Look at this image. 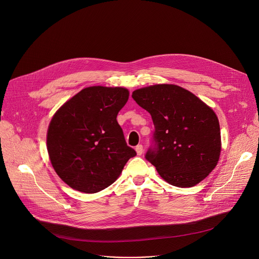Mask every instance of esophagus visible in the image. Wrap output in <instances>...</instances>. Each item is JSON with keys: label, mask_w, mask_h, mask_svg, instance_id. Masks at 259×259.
<instances>
[{"label": "esophagus", "mask_w": 259, "mask_h": 259, "mask_svg": "<svg viewBox=\"0 0 259 259\" xmlns=\"http://www.w3.org/2000/svg\"><path fill=\"white\" fill-rule=\"evenodd\" d=\"M135 151H136L137 155L140 156V155L142 154V152H143V146H142L141 144H138V145L135 147Z\"/></svg>", "instance_id": "34e87169"}]
</instances>
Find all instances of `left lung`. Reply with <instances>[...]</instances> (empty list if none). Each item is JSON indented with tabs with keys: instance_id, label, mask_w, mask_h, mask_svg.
I'll return each mask as SVG.
<instances>
[{
	"instance_id": "1",
	"label": "left lung",
	"mask_w": 259,
	"mask_h": 259,
	"mask_svg": "<svg viewBox=\"0 0 259 259\" xmlns=\"http://www.w3.org/2000/svg\"><path fill=\"white\" fill-rule=\"evenodd\" d=\"M132 98L152 116L155 132L145 154L168 183L195 187L218 163L221 138L213 109L192 92L160 84L133 91Z\"/></svg>"
}]
</instances>
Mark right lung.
I'll return each instance as SVG.
<instances>
[{
	"label": "right lung",
	"mask_w": 259,
	"mask_h": 259,
	"mask_svg": "<svg viewBox=\"0 0 259 259\" xmlns=\"http://www.w3.org/2000/svg\"><path fill=\"white\" fill-rule=\"evenodd\" d=\"M128 98L125 88L92 86L71 97L53 116L47 150L55 172L71 189L86 194L104 190L136 156L117 121Z\"/></svg>",
	"instance_id": "right-lung-1"
}]
</instances>
